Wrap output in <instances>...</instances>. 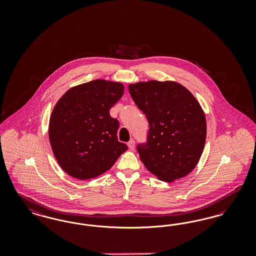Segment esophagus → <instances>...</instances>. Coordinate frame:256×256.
<instances>
[{"label": "esophagus", "instance_id": "esophagus-1", "mask_svg": "<svg viewBox=\"0 0 256 256\" xmlns=\"http://www.w3.org/2000/svg\"><path fill=\"white\" fill-rule=\"evenodd\" d=\"M128 148L132 150H134V148H135V142H134V140H130L128 143Z\"/></svg>", "mask_w": 256, "mask_h": 256}]
</instances>
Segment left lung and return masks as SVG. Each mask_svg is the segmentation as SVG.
I'll return each instance as SVG.
<instances>
[{"instance_id": "1", "label": "left lung", "mask_w": 256, "mask_h": 256, "mask_svg": "<svg viewBox=\"0 0 256 256\" xmlns=\"http://www.w3.org/2000/svg\"><path fill=\"white\" fill-rule=\"evenodd\" d=\"M150 124L141 161L160 180L172 182L194 170L206 139L204 112L193 94L176 82L150 80L128 86Z\"/></svg>"}]
</instances>
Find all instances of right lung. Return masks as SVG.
Returning <instances> with one entry per match:
<instances>
[{
	"label": "right lung",
	"mask_w": 256,
	"mask_h": 256,
	"mask_svg": "<svg viewBox=\"0 0 256 256\" xmlns=\"http://www.w3.org/2000/svg\"><path fill=\"white\" fill-rule=\"evenodd\" d=\"M124 88L121 82L92 80L69 89L54 106L50 118V143L69 176L82 180L97 178L128 150L118 141V120L110 114Z\"/></svg>",
	"instance_id": "right-lung-1"
}]
</instances>
